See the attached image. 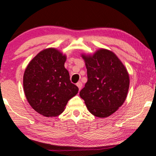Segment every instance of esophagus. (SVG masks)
Segmentation results:
<instances>
[{"label": "esophagus", "instance_id": "34e87169", "mask_svg": "<svg viewBox=\"0 0 156 156\" xmlns=\"http://www.w3.org/2000/svg\"><path fill=\"white\" fill-rule=\"evenodd\" d=\"M76 85H77V87H78V89H79V90H81V89L82 87V83H81V81L78 82V83H76Z\"/></svg>", "mask_w": 156, "mask_h": 156}]
</instances>
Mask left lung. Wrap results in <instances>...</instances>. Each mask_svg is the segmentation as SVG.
Wrapping results in <instances>:
<instances>
[{"mask_svg": "<svg viewBox=\"0 0 156 156\" xmlns=\"http://www.w3.org/2000/svg\"><path fill=\"white\" fill-rule=\"evenodd\" d=\"M87 70V82L80 92L87 109L93 115L106 118L125 101L129 77L116 55L100 49L93 55H82Z\"/></svg>", "mask_w": 156, "mask_h": 156, "instance_id": "8db88e82", "label": "left lung"}]
</instances>
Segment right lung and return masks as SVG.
I'll list each match as a JSON object with an SVG mask.
<instances>
[{"label": "right lung", "mask_w": 156, "mask_h": 156, "mask_svg": "<svg viewBox=\"0 0 156 156\" xmlns=\"http://www.w3.org/2000/svg\"><path fill=\"white\" fill-rule=\"evenodd\" d=\"M66 56L55 48L44 49L29 63L23 75V90L37 112L55 117L64 112L68 101L78 92L64 67Z\"/></svg>", "instance_id": "add662e5"}]
</instances>
